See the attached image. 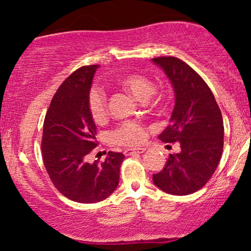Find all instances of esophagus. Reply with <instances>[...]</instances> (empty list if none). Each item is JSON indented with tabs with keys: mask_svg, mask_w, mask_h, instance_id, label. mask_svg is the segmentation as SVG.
Wrapping results in <instances>:
<instances>
[{
	"mask_svg": "<svg viewBox=\"0 0 251 251\" xmlns=\"http://www.w3.org/2000/svg\"><path fill=\"white\" fill-rule=\"evenodd\" d=\"M146 149L144 148H138V149H127L125 150V153L126 155H132V154H135V153H143V152H145Z\"/></svg>",
	"mask_w": 251,
	"mask_h": 251,
	"instance_id": "1",
	"label": "esophagus"
}]
</instances>
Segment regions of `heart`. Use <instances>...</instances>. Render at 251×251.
<instances>
[{"label":"heart","instance_id":"b5f03b06","mask_svg":"<svg viewBox=\"0 0 251 251\" xmlns=\"http://www.w3.org/2000/svg\"><path fill=\"white\" fill-rule=\"evenodd\" d=\"M116 83L119 87L125 89L134 99L139 101H146L152 94H154L155 103L162 101L160 94L153 93L155 86L150 77L139 73H127L118 76ZM87 108L93 122L96 124H103L107 120L108 108L105 94L93 89L89 93L87 100ZM148 131L140 123L126 122L120 124L111 133L112 140L122 146H135L145 140Z\"/></svg>","mask_w":251,"mask_h":251}]
</instances>
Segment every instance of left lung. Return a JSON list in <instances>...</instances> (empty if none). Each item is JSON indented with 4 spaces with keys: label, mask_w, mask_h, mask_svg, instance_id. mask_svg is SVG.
I'll use <instances>...</instances> for the list:
<instances>
[{
    "label": "left lung",
    "mask_w": 251,
    "mask_h": 251,
    "mask_svg": "<svg viewBox=\"0 0 251 251\" xmlns=\"http://www.w3.org/2000/svg\"><path fill=\"white\" fill-rule=\"evenodd\" d=\"M165 72L175 89L171 124L158 135L162 142H179L180 152L170 154L153 183L176 196L194 194L208 183L223 152L224 126L211 89L191 67L175 56L152 59Z\"/></svg>",
    "instance_id": "8db88e82"
}]
</instances>
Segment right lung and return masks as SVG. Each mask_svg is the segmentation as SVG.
<instances>
[{
    "label": "right lung",
    "mask_w": 251,
    "mask_h": 251,
    "mask_svg": "<svg viewBox=\"0 0 251 251\" xmlns=\"http://www.w3.org/2000/svg\"><path fill=\"white\" fill-rule=\"evenodd\" d=\"M98 65L82 66L57 88L45 117L41 140L47 174L60 194L79 203L107 198L119 184L124 154L109 151L105 162L86 163L96 149L97 126L87 100Z\"/></svg>",
    "instance_id": "add662e5"
}]
</instances>
